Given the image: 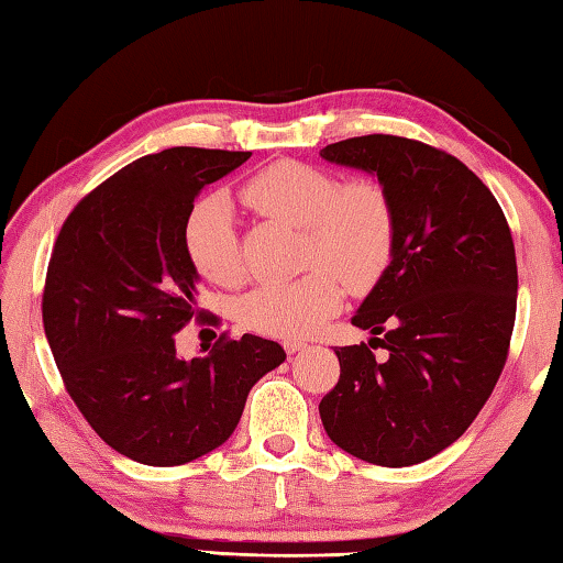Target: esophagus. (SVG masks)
Masks as SVG:
<instances>
[{
  "label": "esophagus",
  "mask_w": 563,
  "mask_h": 563,
  "mask_svg": "<svg viewBox=\"0 0 563 563\" xmlns=\"http://www.w3.org/2000/svg\"><path fill=\"white\" fill-rule=\"evenodd\" d=\"M306 347V343H301V341H284V350L289 355H294V353H299V350H303Z\"/></svg>",
  "instance_id": "34e87169"
}]
</instances>
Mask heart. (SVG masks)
I'll list each match as a JSON object with an SVG mask.
<instances>
[{"label": "heart", "instance_id": "1", "mask_svg": "<svg viewBox=\"0 0 563 563\" xmlns=\"http://www.w3.org/2000/svg\"><path fill=\"white\" fill-rule=\"evenodd\" d=\"M240 198L254 213L301 228V262L313 267L299 279L252 289L238 306L240 323L250 331L286 341L311 335L341 309L343 284L367 291L389 267L395 210L375 181L341 184L325 168L277 162L245 181ZM184 250L208 282L230 286L242 277L235 213L225 196H210L190 210Z\"/></svg>", "mask_w": 563, "mask_h": 563}]
</instances>
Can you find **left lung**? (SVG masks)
Listing matches in <instances>:
<instances>
[{
	"instance_id": "8db88e82",
	"label": "left lung",
	"mask_w": 563,
	"mask_h": 563,
	"mask_svg": "<svg viewBox=\"0 0 563 563\" xmlns=\"http://www.w3.org/2000/svg\"><path fill=\"white\" fill-rule=\"evenodd\" d=\"M328 164L377 176L395 210L389 267L353 316L389 350L338 347L341 379L318 405L335 446L405 468L449 449L490 397L510 347L517 262L495 196L459 158L367 134L328 144Z\"/></svg>"
}]
</instances>
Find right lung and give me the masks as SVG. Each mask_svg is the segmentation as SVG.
<instances>
[{
	"instance_id": "add662e5",
	"label": "right lung",
	"mask_w": 563,
	"mask_h": 563,
	"mask_svg": "<svg viewBox=\"0 0 563 563\" xmlns=\"http://www.w3.org/2000/svg\"><path fill=\"white\" fill-rule=\"evenodd\" d=\"M252 152L174 146L142 156L85 196L48 262L44 328L60 377L95 433L144 465H181L222 446L250 389L279 367V343L245 333L181 360L198 316L184 222L208 184Z\"/></svg>"
}]
</instances>
